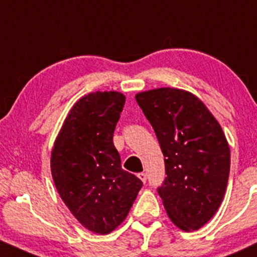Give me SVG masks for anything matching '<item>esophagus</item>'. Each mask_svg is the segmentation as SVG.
<instances>
[{
	"label": "esophagus",
	"mask_w": 257,
	"mask_h": 257,
	"mask_svg": "<svg viewBox=\"0 0 257 257\" xmlns=\"http://www.w3.org/2000/svg\"><path fill=\"white\" fill-rule=\"evenodd\" d=\"M138 178L142 180L143 183H146V179H148V176H146V173H144V172H142V173H138Z\"/></svg>",
	"instance_id": "1"
}]
</instances>
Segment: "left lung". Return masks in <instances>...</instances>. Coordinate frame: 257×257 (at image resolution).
<instances>
[{
    "mask_svg": "<svg viewBox=\"0 0 257 257\" xmlns=\"http://www.w3.org/2000/svg\"><path fill=\"white\" fill-rule=\"evenodd\" d=\"M163 152L159 194L167 215L185 232L215 216L227 189L230 150L218 120L191 92L157 87L135 95Z\"/></svg>",
    "mask_w": 257,
    "mask_h": 257,
    "instance_id": "8db88e82",
    "label": "left lung"
}]
</instances>
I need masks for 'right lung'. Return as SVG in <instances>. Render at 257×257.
Listing matches in <instances>:
<instances>
[{"instance_id": "right-lung-1", "label": "right lung", "mask_w": 257, "mask_h": 257, "mask_svg": "<svg viewBox=\"0 0 257 257\" xmlns=\"http://www.w3.org/2000/svg\"><path fill=\"white\" fill-rule=\"evenodd\" d=\"M125 96L90 92L73 105L51 152V174L61 199L90 232L109 234L128 216L143 182L124 171L113 145Z\"/></svg>"}]
</instances>
